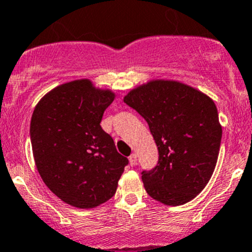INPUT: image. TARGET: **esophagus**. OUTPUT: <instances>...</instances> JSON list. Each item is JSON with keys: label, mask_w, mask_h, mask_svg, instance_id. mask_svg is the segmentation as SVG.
Segmentation results:
<instances>
[{"label": "esophagus", "mask_w": 252, "mask_h": 252, "mask_svg": "<svg viewBox=\"0 0 252 252\" xmlns=\"http://www.w3.org/2000/svg\"><path fill=\"white\" fill-rule=\"evenodd\" d=\"M136 162H138V156H136V154H131L130 156H129V163H130V166H135Z\"/></svg>", "instance_id": "34e87169"}]
</instances>
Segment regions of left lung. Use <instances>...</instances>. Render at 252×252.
Listing matches in <instances>:
<instances>
[{
    "instance_id": "8db88e82",
    "label": "left lung",
    "mask_w": 252,
    "mask_h": 252,
    "mask_svg": "<svg viewBox=\"0 0 252 252\" xmlns=\"http://www.w3.org/2000/svg\"><path fill=\"white\" fill-rule=\"evenodd\" d=\"M123 100L147 122L158 149V164L141 173L147 194L167 206L191 201L210 182L220 154L222 126L212 98L180 81L156 79Z\"/></svg>"
}]
</instances>
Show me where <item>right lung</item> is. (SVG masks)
Returning <instances> with one entry per match:
<instances>
[{"mask_svg": "<svg viewBox=\"0 0 252 252\" xmlns=\"http://www.w3.org/2000/svg\"><path fill=\"white\" fill-rule=\"evenodd\" d=\"M116 94L90 79L56 86L37 102L30 140L39 174L65 204L94 208L116 194L128 158L100 123Z\"/></svg>", "mask_w": 252, "mask_h": 252, "instance_id": "obj_1", "label": "right lung"}]
</instances>
